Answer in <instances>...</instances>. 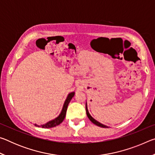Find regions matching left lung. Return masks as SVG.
I'll use <instances>...</instances> for the list:
<instances>
[{
	"label": "left lung",
	"mask_w": 155,
	"mask_h": 155,
	"mask_svg": "<svg viewBox=\"0 0 155 155\" xmlns=\"http://www.w3.org/2000/svg\"><path fill=\"white\" fill-rule=\"evenodd\" d=\"M86 114H87V115L88 118L90 119V121H91V122H92V123H94V124H96V125H97V126H98V127H103V128H107V127H106V126H104V125H103V124H101V123L98 122V121H96V120L95 119H94L93 117L91 116L90 114H89V112H88L87 107V104H86Z\"/></svg>",
	"instance_id": "left-lung-1"
}]
</instances>
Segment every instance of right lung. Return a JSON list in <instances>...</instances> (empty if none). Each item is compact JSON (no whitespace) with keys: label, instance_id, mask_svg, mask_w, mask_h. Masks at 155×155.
Masks as SVG:
<instances>
[{"label":"right lung","instance_id":"obj_1","mask_svg":"<svg viewBox=\"0 0 155 155\" xmlns=\"http://www.w3.org/2000/svg\"><path fill=\"white\" fill-rule=\"evenodd\" d=\"M74 96V92H72V93L68 94L67 98H66V100H65V101L64 103V107H63V109H62L61 114H60V115L57 117V118H55L53 120H51V121L48 122V123H46V124H43L41 126H38L37 124H35V126H36V127H40L42 128H48L54 127H56V126H58L59 124H61V123L64 121V120L65 117V114H66V111H67L68 104L70 103V101H71V99L72 98V97Z\"/></svg>","mask_w":155,"mask_h":155}]
</instances>
